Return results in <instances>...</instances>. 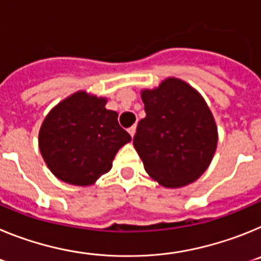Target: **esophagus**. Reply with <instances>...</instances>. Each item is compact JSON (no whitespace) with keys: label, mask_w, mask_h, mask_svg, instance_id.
Wrapping results in <instances>:
<instances>
[{"label":"esophagus","mask_w":261,"mask_h":261,"mask_svg":"<svg viewBox=\"0 0 261 261\" xmlns=\"http://www.w3.org/2000/svg\"><path fill=\"white\" fill-rule=\"evenodd\" d=\"M128 132H129V135L132 136H135V133H136V125H133V126H130V128L128 129Z\"/></svg>","instance_id":"34e87169"}]
</instances>
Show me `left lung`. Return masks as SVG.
<instances>
[{
	"mask_svg": "<svg viewBox=\"0 0 261 261\" xmlns=\"http://www.w3.org/2000/svg\"><path fill=\"white\" fill-rule=\"evenodd\" d=\"M141 96L146 117L138 123L133 145L147 174L168 188L199 179L211 165L218 140L204 99L176 78L144 90Z\"/></svg>",
	"mask_w": 261,
	"mask_h": 261,
	"instance_id": "left-lung-1",
	"label": "left lung"
}]
</instances>
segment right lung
<instances>
[{"instance_id":"1","label":"right lung","mask_w":261,"mask_h":261,"mask_svg":"<svg viewBox=\"0 0 261 261\" xmlns=\"http://www.w3.org/2000/svg\"><path fill=\"white\" fill-rule=\"evenodd\" d=\"M105 98L73 94L50 111L39 132V147L60 180L90 186L112 167L120 147L132 138L119 125Z\"/></svg>"}]
</instances>
